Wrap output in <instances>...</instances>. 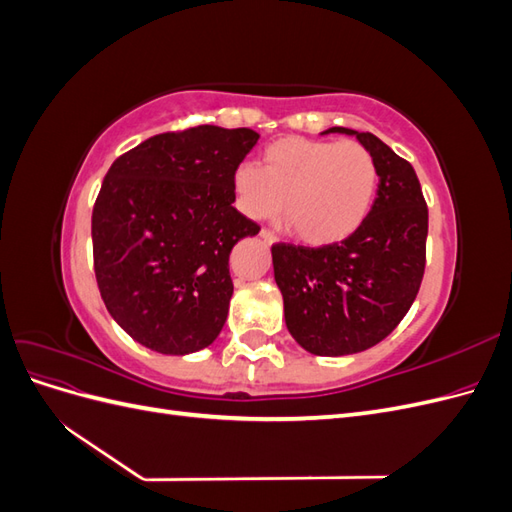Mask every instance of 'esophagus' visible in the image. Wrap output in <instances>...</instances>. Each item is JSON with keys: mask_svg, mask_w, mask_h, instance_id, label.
<instances>
[{"mask_svg": "<svg viewBox=\"0 0 512 512\" xmlns=\"http://www.w3.org/2000/svg\"><path fill=\"white\" fill-rule=\"evenodd\" d=\"M260 239H262V241H265V243H269V245L277 241V237H275V232H271V230H267V228H262V230H260Z\"/></svg>", "mask_w": 512, "mask_h": 512, "instance_id": "obj_1", "label": "esophagus"}]
</instances>
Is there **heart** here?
Segmentation results:
<instances>
[{"mask_svg":"<svg viewBox=\"0 0 512 512\" xmlns=\"http://www.w3.org/2000/svg\"><path fill=\"white\" fill-rule=\"evenodd\" d=\"M378 164L356 141H314L286 136L262 151L260 164H241L232 175L237 209L265 220L280 209L307 245L348 239L374 205Z\"/></svg>","mask_w":512,"mask_h":512,"instance_id":"obj_1","label":"heart"}]
</instances>
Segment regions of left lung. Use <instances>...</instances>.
Returning a JSON list of instances; mask_svg holds the SVG:
<instances>
[{"label": "left lung", "instance_id": "left-lung-1", "mask_svg": "<svg viewBox=\"0 0 512 512\" xmlns=\"http://www.w3.org/2000/svg\"><path fill=\"white\" fill-rule=\"evenodd\" d=\"M356 136L378 164V196L365 222L342 243L271 247L284 318L301 348L318 356L363 352L408 314L425 273L427 205L410 162L378 136Z\"/></svg>", "mask_w": 512, "mask_h": 512}]
</instances>
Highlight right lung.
<instances>
[{"label": "right lung", "instance_id": "right-lung-1", "mask_svg": "<svg viewBox=\"0 0 512 512\" xmlns=\"http://www.w3.org/2000/svg\"><path fill=\"white\" fill-rule=\"evenodd\" d=\"M258 138L250 128L166 132L108 168L91 215L96 280L108 314L145 348L183 356L220 335L228 256L260 230L232 207V175Z\"/></svg>", "mask_w": 512, "mask_h": 512}]
</instances>
